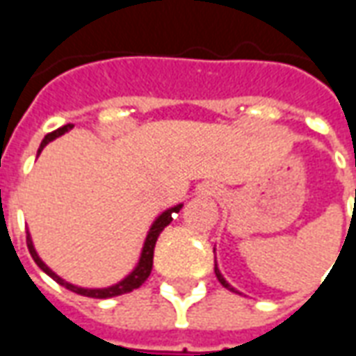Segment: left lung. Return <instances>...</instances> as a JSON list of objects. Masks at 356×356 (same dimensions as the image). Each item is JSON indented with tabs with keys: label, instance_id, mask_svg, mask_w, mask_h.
Returning <instances> with one entry per match:
<instances>
[{
	"label": "left lung",
	"instance_id": "obj_1",
	"mask_svg": "<svg viewBox=\"0 0 356 356\" xmlns=\"http://www.w3.org/2000/svg\"><path fill=\"white\" fill-rule=\"evenodd\" d=\"M216 276H217V280H219V282L223 284L225 288H227V290H231V291H236V293H240L238 290H234V288H232L231 284L227 282V280H225V276L221 275V270H219V267H217V263H216Z\"/></svg>",
	"mask_w": 356,
	"mask_h": 356
}]
</instances>
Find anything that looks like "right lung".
<instances>
[{
    "label": "right lung",
    "instance_id": "add662e5",
    "mask_svg": "<svg viewBox=\"0 0 356 356\" xmlns=\"http://www.w3.org/2000/svg\"><path fill=\"white\" fill-rule=\"evenodd\" d=\"M74 125L72 124H66L63 127H58L49 135H45V139L42 140V145L38 148V156L42 152L43 148L49 145L51 140L57 139L60 135H65L66 131H70ZM183 208V204H177V206H173V208H168L165 211H162L160 216L156 217L152 225H150V229L147 232V238H145V244H143V250H140V257L135 268H133L129 275L122 278L118 284H112V286H106V288H81V286H76V284L66 282L65 278H60V276L55 273V270H51L43 259L38 255L34 248V242H32V236H30V232H26V244L28 250H30V255H32V259L35 261V265L42 268L45 275H49L55 282H58L60 286H65L66 290L74 291V293H80V296H86V298H95V299H108V298H116V296H122V293H127V291H133L139 288L140 284L147 280L148 276H150V270H152V259H154V246H156V240L160 236V232L168 227V225L173 221V216L179 213V209Z\"/></svg>",
    "mask_w": 356,
    "mask_h": 356
}]
</instances>
